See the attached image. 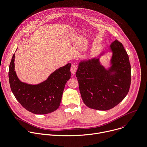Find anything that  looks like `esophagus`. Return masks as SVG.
Masks as SVG:
<instances>
[{
  "label": "esophagus",
  "mask_w": 147,
  "mask_h": 147,
  "mask_svg": "<svg viewBox=\"0 0 147 147\" xmlns=\"http://www.w3.org/2000/svg\"><path fill=\"white\" fill-rule=\"evenodd\" d=\"M70 70H71V72L72 73V74L73 75L75 74V73L76 72V70H77V66L76 65H74V64H72L71 66Z\"/></svg>",
  "instance_id": "34e87169"
}]
</instances>
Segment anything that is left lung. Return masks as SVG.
Listing matches in <instances>:
<instances>
[{"mask_svg":"<svg viewBox=\"0 0 147 147\" xmlns=\"http://www.w3.org/2000/svg\"><path fill=\"white\" fill-rule=\"evenodd\" d=\"M109 48L112 56L108 69L100 62L103 51L96 58L80 62L76 74L82 99L91 109L109 110L121 102L129 90L131 69L127 53L117 40Z\"/></svg>","mask_w":147,"mask_h":147,"instance_id":"left-lung-1","label":"left lung"}]
</instances>
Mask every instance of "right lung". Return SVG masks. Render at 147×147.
Segmentation results:
<instances>
[{"instance_id":"right-lung-1","label":"right lung","mask_w":147,"mask_h":147,"mask_svg":"<svg viewBox=\"0 0 147 147\" xmlns=\"http://www.w3.org/2000/svg\"><path fill=\"white\" fill-rule=\"evenodd\" d=\"M15 54L9 66L8 78L12 93L21 105L28 111L45 115L56 111L59 107L67 81L71 77V63L55 70L40 84L23 82L15 71Z\"/></svg>"}]
</instances>
